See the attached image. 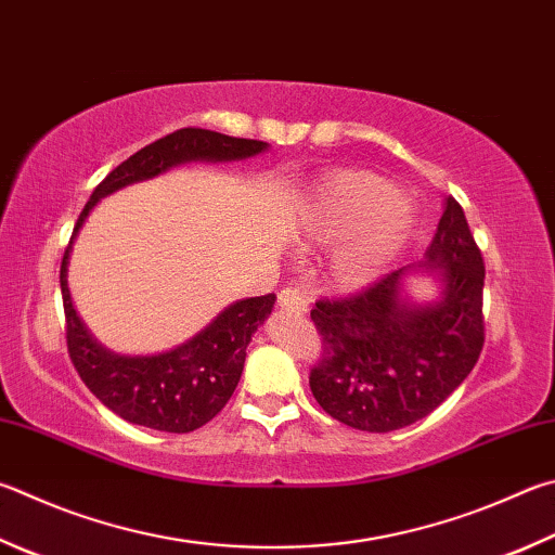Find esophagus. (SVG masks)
<instances>
[{"label": "esophagus", "instance_id": "obj_1", "mask_svg": "<svg viewBox=\"0 0 555 555\" xmlns=\"http://www.w3.org/2000/svg\"><path fill=\"white\" fill-rule=\"evenodd\" d=\"M279 308L281 310H291V312H306L308 310V300L300 296L296 288H284L279 294Z\"/></svg>", "mask_w": 555, "mask_h": 555}]
</instances>
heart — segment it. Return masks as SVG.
<instances>
[{
  "label": "heart",
  "mask_w": 555,
  "mask_h": 555,
  "mask_svg": "<svg viewBox=\"0 0 555 555\" xmlns=\"http://www.w3.org/2000/svg\"><path fill=\"white\" fill-rule=\"evenodd\" d=\"M412 228L410 201L366 169H341L312 184L296 206L294 233L304 247H337L332 284L359 291L376 281Z\"/></svg>",
  "instance_id": "b5f03b06"
}]
</instances>
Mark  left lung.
<instances>
[{"mask_svg":"<svg viewBox=\"0 0 555 555\" xmlns=\"http://www.w3.org/2000/svg\"><path fill=\"white\" fill-rule=\"evenodd\" d=\"M412 270L438 271L439 301L415 307L401 294ZM482 281V255L461 204L449 196L425 261L347 298H320L310 310L322 337V359L310 369L318 405L361 431H392L427 417L480 357Z\"/></svg>","mask_w":555,"mask_h":555,"instance_id":"left-lung-1","label":"left lung"}]
</instances>
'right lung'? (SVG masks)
<instances>
[{"instance_id": "add662e5", "label": "right lung", "mask_w": 555, "mask_h": 555, "mask_svg": "<svg viewBox=\"0 0 555 555\" xmlns=\"http://www.w3.org/2000/svg\"><path fill=\"white\" fill-rule=\"evenodd\" d=\"M261 140L233 138L206 128H181L138 150L94 189L65 249L60 267V288L65 306V335L69 359L79 378L104 405L126 422L157 431L184 435L214 420L237 388L243 376L247 345L274 308V294L245 298L228 306L220 315L184 345L155 357H120L96 345L79 320L67 288V264L73 243L87 216L104 196L135 181L153 179L177 165L206 159L230 163L264 153Z\"/></svg>"}]
</instances>
